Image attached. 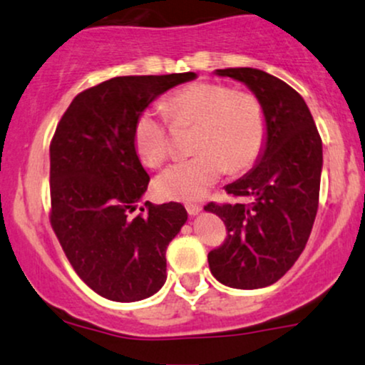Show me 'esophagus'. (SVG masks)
<instances>
[{
  "label": "esophagus",
  "instance_id": "34e87169",
  "mask_svg": "<svg viewBox=\"0 0 365 365\" xmlns=\"http://www.w3.org/2000/svg\"><path fill=\"white\" fill-rule=\"evenodd\" d=\"M186 210H187V213H190V215H198L201 210H203V207H201V205H198V203H187Z\"/></svg>",
  "mask_w": 365,
  "mask_h": 365
}]
</instances>
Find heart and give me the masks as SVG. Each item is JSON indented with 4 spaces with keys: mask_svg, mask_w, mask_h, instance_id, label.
<instances>
[{
    "mask_svg": "<svg viewBox=\"0 0 365 365\" xmlns=\"http://www.w3.org/2000/svg\"><path fill=\"white\" fill-rule=\"evenodd\" d=\"M175 128H195L190 160L170 165L155 179L160 198L198 201L227 170L250 173L268 143V114L261 98L218 81H196L174 90L162 102ZM164 114L147 109L133 126V145L140 160L158 167L170 153V126Z\"/></svg>",
    "mask_w": 365,
    "mask_h": 365,
    "instance_id": "heart-1",
    "label": "heart"
}]
</instances>
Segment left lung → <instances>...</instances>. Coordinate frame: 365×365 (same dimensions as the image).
<instances>
[{
    "label": "left lung",
    "instance_id": "obj_1",
    "mask_svg": "<svg viewBox=\"0 0 365 365\" xmlns=\"http://www.w3.org/2000/svg\"><path fill=\"white\" fill-rule=\"evenodd\" d=\"M217 75L242 81L263 102L269 135L258 165L225 187L247 201L208 203L224 220V244L208 252L212 275L234 289H261L292 268L309 239L319 207L323 143L301 93L256 68Z\"/></svg>",
    "mask_w": 365,
    "mask_h": 365
}]
</instances>
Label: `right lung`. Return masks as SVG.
Here are the masks:
<instances>
[{"label":"right lung","mask_w":365,"mask_h":365,"mask_svg":"<svg viewBox=\"0 0 365 365\" xmlns=\"http://www.w3.org/2000/svg\"><path fill=\"white\" fill-rule=\"evenodd\" d=\"M195 73L115 76L73 98L51 140L49 220L64 255L93 292L115 302L153 295L165 251L187 220L181 203H136L150 175L133 145L140 113Z\"/></svg>","instance_id":"obj_1"}]
</instances>
